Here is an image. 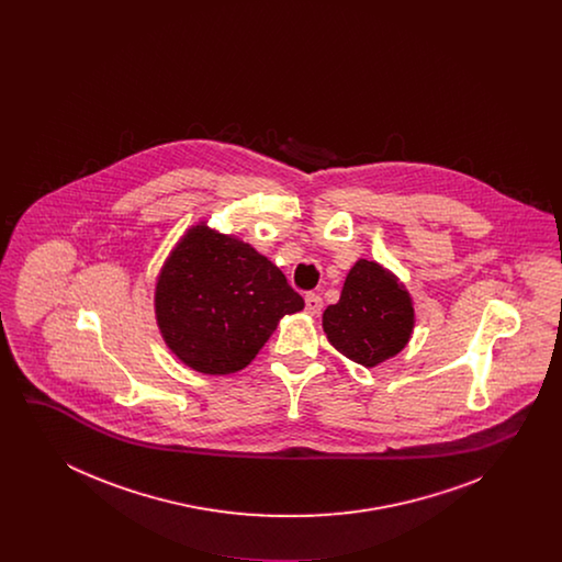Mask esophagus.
Wrapping results in <instances>:
<instances>
[{"label": "esophagus", "mask_w": 562, "mask_h": 562, "mask_svg": "<svg viewBox=\"0 0 562 562\" xmlns=\"http://www.w3.org/2000/svg\"><path fill=\"white\" fill-rule=\"evenodd\" d=\"M322 305L324 303H322L321 294H305V310H307L310 316H318L322 312Z\"/></svg>", "instance_id": "obj_1"}]
</instances>
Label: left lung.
Listing matches in <instances>:
<instances>
[{"label":"left lung","mask_w":562,"mask_h":562,"mask_svg":"<svg viewBox=\"0 0 562 562\" xmlns=\"http://www.w3.org/2000/svg\"><path fill=\"white\" fill-rule=\"evenodd\" d=\"M328 344L349 360L374 369L406 348L415 328L413 296L401 278L376 261L358 259L341 299L322 314Z\"/></svg>","instance_id":"8db88e82"}]
</instances>
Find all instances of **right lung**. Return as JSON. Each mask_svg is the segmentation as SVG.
<instances>
[{"label":"right lung","instance_id":"1","mask_svg":"<svg viewBox=\"0 0 562 562\" xmlns=\"http://www.w3.org/2000/svg\"><path fill=\"white\" fill-rule=\"evenodd\" d=\"M303 307L301 294L266 255L206 221L179 238L156 278L161 339L198 373L246 369L280 321Z\"/></svg>","mask_w":562,"mask_h":562}]
</instances>
